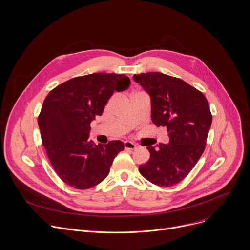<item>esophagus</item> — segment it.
I'll return each mask as SVG.
<instances>
[{
    "label": "esophagus",
    "mask_w": 250,
    "mask_h": 250,
    "mask_svg": "<svg viewBox=\"0 0 250 250\" xmlns=\"http://www.w3.org/2000/svg\"><path fill=\"white\" fill-rule=\"evenodd\" d=\"M124 145H125V148L126 150H132V149H135V148H136V145H134L133 142H131V141H129V140H125V141L124 142Z\"/></svg>",
    "instance_id": "34e87169"
}]
</instances>
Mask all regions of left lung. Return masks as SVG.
I'll list each match as a JSON object with an SVG mask.
<instances>
[{"label":"left lung","mask_w":250,"mask_h":250,"mask_svg":"<svg viewBox=\"0 0 250 250\" xmlns=\"http://www.w3.org/2000/svg\"><path fill=\"white\" fill-rule=\"evenodd\" d=\"M132 78L150 96L151 121L165 126L169 135L168 144L147 146L150 158L138 170L157 186H173L190 173L205 150L211 125L208 103L202 92L179 78L159 72Z\"/></svg>","instance_id":"1"}]
</instances>
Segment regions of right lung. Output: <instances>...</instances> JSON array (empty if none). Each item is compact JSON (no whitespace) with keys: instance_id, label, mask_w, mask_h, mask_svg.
<instances>
[{"instance_id":"add662e5","label":"right lung","mask_w":250,"mask_h":250,"mask_svg":"<svg viewBox=\"0 0 250 250\" xmlns=\"http://www.w3.org/2000/svg\"><path fill=\"white\" fill-rule=\"evenodd\" d=\"M130 85L125 75L93 73L70 79L49 92L39 117L42 140L60 179L86 190L110 173L117 154L125 148L121 140L96 145L89 138L90 124L101 116L115 91Z\"/></svg>"}]
</instances>
